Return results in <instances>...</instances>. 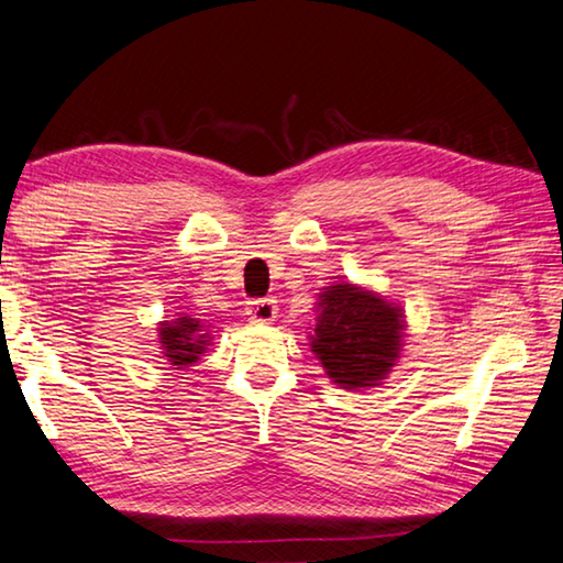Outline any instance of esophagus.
Masks as SVG:
<instances>
[{
    "instance_id": "1",
    "label": "esophagus",
    "mask_w": 563,
    "mask_h": 563,
    "mask_svg": "<svg viewBox=\"0 0 563 563\" xmlns=\"http://www.w3.org/2000/svg\"><path fill=\"white\" fill-rule=\"evenodd\" d=\"M246 314L252 321H260V324H269L276 317V299L264 297V299H254L246 303Z\"/></svg>"
}]
</instances>
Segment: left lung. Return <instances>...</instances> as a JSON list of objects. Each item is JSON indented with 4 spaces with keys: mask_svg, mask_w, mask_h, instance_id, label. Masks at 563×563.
I'll return each instance as SVG.
<instances>
[{
    "mask_svg": "<svg viewBox=\"0 0 563 563\" xmlns=\"http://www.w3.org/2000/svg\"><path fill=\"white\" fill-rule=\"evenodd\" d=\"M319 307L311 349L329 379L344 389H362L384 379L401 349V309L354 284L327 289Z\"/></svg>",
    "mask_w": 563,
    "mask_h": 563,
    "instance_id": "left-lung-1",
    "label": "left lung"
}]
</instances>
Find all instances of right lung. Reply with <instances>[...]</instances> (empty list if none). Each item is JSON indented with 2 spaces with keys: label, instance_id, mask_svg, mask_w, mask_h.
Wrapping results in <instances>:
<instances>
[{
  "label": "right lung",
  "instance_id": "right-lung-1",
  "mask_svg": "<svg viewBox=\"0 0 563 563\" xmlns=\"http://www.w3.org/2000/svg\"><path fill=\"white\" fill-rule=\"evenodd\" d=\"M201 324L191 317H181L177 321H164L159 329L164 356L169 358L174 366H187L197 362L199 354H205L207 334H201Z\"/></svg>",
  "mask_w": 563,
  "mask_h": 563
}]
</instances>
